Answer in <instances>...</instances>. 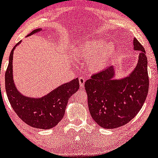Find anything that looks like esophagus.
I'll return each mask as SVG.
<instances>
[{"label":"esophagus","instance_id":"esophagus-1","mask_svg":"<svg viewBox=\"0 0 158 158\" xmlns=\"http://www.w3.org/2000/svg\"><path fill=\"white\" fill-rule=\"evenodd\" d=\"M79 84H80V87H84V85H85V79L84 77H82V76H80V77L79 78Z\"/></svg>","mask_w":158,"mask_h":158}]
</instances>
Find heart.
I'll list each match as a JSON object with an SVG mask.
<instances>
[{
	"label": "heart",
	"mask_w": 158,
	"mask_h": 158,
	"mask_svg": "<svg viewBox=\"0 0 158 158\" xmlns=\"http://www.w3.org/2000/svg\"><path fill=\"white\" fill-rule=\"evenodd\" d=\"M117 53V46L114 43H107L103 39L85 41L77 48V55L88 62V68L93 73L104 69Z\"/></svg>",
	"instance_id": "obj_1"
}]
</instances>
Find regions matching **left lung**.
I'll return each mask as SVG.
<instances>
[{
	"instance_id": "8db88e82",
	"label": "left lung",
	"mask_w": 158,
	"mask_h": 158,
	"mask_svg": "<svg viewBox=\"0 0 158 158\" xmlns=\"http://www.w3.org/2000/svg\"><path fill=\"white\" fill-rule=\"evenodd\" d=\"M133 48L139 51V56L136 68L127 77L114 79L115 70L110 67L85 82L91 117L105 129L121 127L132 120L148 94L149 79L145 48L136 38Z\"/></svg>"
}]
</instances>
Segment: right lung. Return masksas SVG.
I'll list each match as a JSON object with an SVG mask.
<instances>
[{
    "label": "right lung",
    "mask_w": 158,
    "mask_h": 158,
    "mask_svg": "<svg viewBox=\"0 0 158 158\" xmlns=\"http://www.w3.org/2000/svg\"><path fill=\"white\" fill-rule=\"evenodd\" d=\"M42 31L38 28L31 32L27 37ZM21 43L12 49L9 64L5 73V88L9 101L17 115L29 126L39 129H50L55 127L63 118L69 98L79 88L78 78L64 83L48 94L40 98L24 96L17 90L13 81V51Z\"/></svg>",
    "instance_id": "right-lung-1"
}]
</instances>
